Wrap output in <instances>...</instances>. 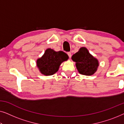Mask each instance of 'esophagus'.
<instances>
[{"label": "esophagus", "instance_id": "1", "mask_svg": "<svg viewBox=\"0 0 124 124\" xmlns=\"http://www.w3.org/2000/svg\"><path fill=\"white\" fill-rule=\"evenodd\" d=\"M67 54H68V55L69 58H71V56H72V54H71V52H68Z\"/></svg>", "mask_w": 124, "mask_h": 124}]
</instances>
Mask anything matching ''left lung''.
I'll use <instances>...</instances> for the list:
<instances>
[{"label":"left lung","instance_id":"left-lung-1","mask_svg":"<svg viewBox=\"0 0 124 124\" xmlns=\"http://www.w3.org/2000/svg\"><path fill=\"white\" fill-rule=\"evenodd\" d=\"M72 59L76 62V66L78 71L83 75H93L99 66L97 59L93 57L85 47L79 49L72 56Z\"/></svg>","mask_w":124,"mask_h":124}]
</instances>
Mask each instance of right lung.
<instances>
[{
    "label": "right lung",
    "instance_id": "right-lung-1",
    "mask_svg": "<svg viewBox=\"0 0 124 124\" xmlns=\"http://www.w3.org/2000/svg\"><path fill=\"white\" fill-rule=\"evenodd\" d=\"M68 59V56L62 51L56 52L51 48H48L41 58L37 60V67L40 73L46 76L55 74L59 70L62 62Z\"/></svg>",
    "mask_w": 124,
    "mask_h": 124
}]
</instances>
